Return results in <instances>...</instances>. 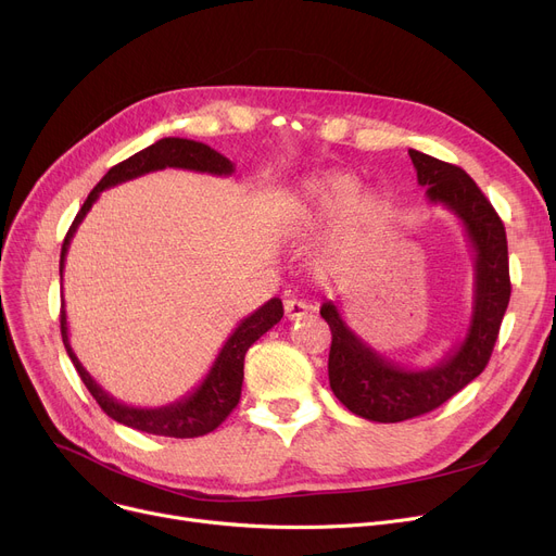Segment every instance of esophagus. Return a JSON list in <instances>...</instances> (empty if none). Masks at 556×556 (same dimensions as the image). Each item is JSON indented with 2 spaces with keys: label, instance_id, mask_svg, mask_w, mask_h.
Wrapping results in <instances>:
<instances>
[{
  "label": "esophagus",
  "instance_id": "esophagus-1",
  "mask_svg": "<svg viewBox=\"0 0 556 556\" xmlns=\"http://www.w3.org/2000/svg\"><path fill=\"white\" fill-rule=\"evenodd\" d=\"M307 312H309V305L305 301H299V299H287L285 301V316H287L289 321L303 319Z\"/></svg>",
  "mask_w": 556,
  "mask_h": 556
}]
</instances>
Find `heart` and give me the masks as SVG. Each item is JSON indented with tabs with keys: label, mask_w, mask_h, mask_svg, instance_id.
Returning a JSON list of instances; mask_svg holds the SVG:
<instances>
[{
	"label": "heart",
	"mask_w": 556,
	"mask_h": 556,
	"mask_svg": "<svg viewBox=\"0 0 556 556\" xmlns=\"http://www.w3.org/2000/svg\"><path fill=\"white\" fill-rule=\"evenodd\" d=\"M285 217L303 232H314L334 220L324 255L346 260L378 235L387 219V203L378 192L359 190L353 174L326 172L296 185L285 205Z\"/></svg>",
	"instance_id": "1"
}]
</instances>
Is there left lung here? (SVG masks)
Listing matches in <instances>:
<instances>
[{"mask_svg":"<svg viewBox=\"0 0 556 556\" xmlns=\"http://www.w3.org/2000/svg\"><path fill=\"white\" fill-rule=\"evenodd\" d=\"M409 157L428 201L451 210L466 230L475 262L472 314L466 337L439 364L407 368L368 346L332 301L321 305L332 332L330 389L353 414L376 422L428 414L478 378L489 364L511 296L507 232L489 199L464 169L416 149H409Z\"/></svg>","mask_w":556,"mask_h":556,"instance_id":"8db88e82","label":"left lung"}]
</instances>
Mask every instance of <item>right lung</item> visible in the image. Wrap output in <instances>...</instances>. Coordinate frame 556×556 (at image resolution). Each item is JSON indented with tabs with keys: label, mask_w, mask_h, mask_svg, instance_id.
<instances>
[{
	"label": "right lung",
	"mask_w": 556,
	"mask_h": 556,
	"mask_svg": "<svg viewBox=\"0 0 556 556\" xmlns=\"http://www.w3.org/2000/svg\"><path fill=\"white\" fill-rule=\"evenodd\" d=\"M165 167H176V169H190V172H201V174H215V176H230L235 172V165L228 161L226 155L219 151L210 149L203 142L194 140H185V138H163L155 144L138 151L136 155L126 157L124 163L115 165L109 169L99 182L97 188L88 194L84 207L78 210L76 219L72 222L67 237L63 242L61 251V280H63V267H65V255L70 249L72 237L90 213L92 203L99 199V194L109 188H115L119 182H126L130 178L144 176L149 172H157ZM282 319V301L271 299L257 307L253 314H249L247 319L232 330V334L226 339L222 346L215 364L210 366L207 376L203 382L192 389L185 399L169 403L165 407H130L119 401H115L109 391H103L92 376L86 371L84 364L78 362L70 346V332H67V314L65 305H61V334L65 351L76 368V374L81 376L84 384L92 393V399L99 403V407L109 414L113 420L122 422L126 428H134L147 434H157V437H174V439H194L203 437L207 432L217 430L226 416L235 409V405L240 403L242 395V380H244V357L247 351L253 346V343L271 330L278 321Z\"/></svg>",
	"instance_id": "1"
}]
</instances>
